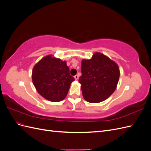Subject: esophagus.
<instances>
[{
	"instance_id": "obj_1",
	"label": "esophagus",
	"mask_w": 151,
	"mask_h": 151,
	"mask_svg": "<svg viewBox=\"0 0 151 151\" xmlns=\"http://www.w3.org/2000/svg\"><path fill=\"white\" fill-rule=\"evenodd\" d=\"M74 78H75V79L76 80H77L79 79V76H78V75H76L75 76H74Z\"/></svg>"
}]
</instances>
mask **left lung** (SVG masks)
<instances>
[{"mask_svg":"<svg viewBox=\"0 0 151 151\" xmlns=\"http://www.w3.org/2000/svg\"><path fill=\"white\" fill-rule=\"evenodd\" d=\"M79 82L84 98L97 103L106 99L116 89L120 77L119 67L108 57L95 53L90 60H83Z\"/></svg>","mask_w":151,"mask_h":151,"instance_id":"8db88e82","label":"left lung"}]
</instances>
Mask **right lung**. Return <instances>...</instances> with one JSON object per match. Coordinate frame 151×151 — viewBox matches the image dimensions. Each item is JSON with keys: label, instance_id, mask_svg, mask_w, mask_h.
I'll return each mask as SVG.
<instances>
[{"label": "right lung", "instance_id": "1", "mask_svg": "<svg viewBox=\"0 0 151 151\" xmlns=\"http://www.w3.org/2000/svg\"><path fill=\"white\" fill-rule=\"evenodd\" d=\"M69 72L65 61L48 55L35 65L32 79L41 96L50 101L58 102L66 97L75 80Z\"/></svg>", "mask_w": 151, "mask_h": 151}]
</instances>
